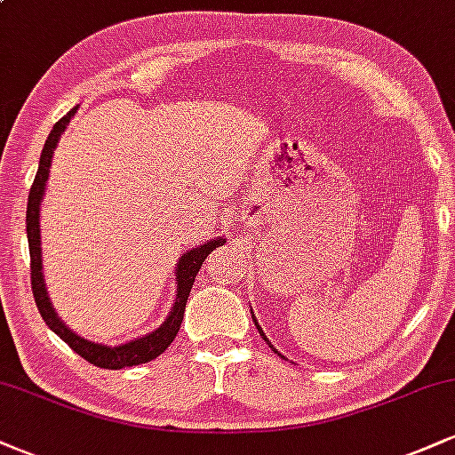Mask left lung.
<instances>
[{
    "label": "left lung",
    "instance_id": "obj_1",
    "mask_svg": "<svg viewBox=\"0 0 455 455\" xmlns=\"http://www.w3.org/2000/svg\"><path fill=\"white\" fill-rule=\"evenodd\" d=\"M252 318H254V315H252ZM254 323H257V318H254ZM257 329H259V333H260V336H263V338H265L263 329H260V327H259V323H257ZM265 342H267V344H269V347H271V342L267 340V338H265ZM271 348H274V347H271ZM274 351H275V348H274ZM275 353H278V351H275ZM278 355H280V353H278Z\"/></svg>",
    "mask_w": 455,
    "mask_h": 455
}]
</instances>
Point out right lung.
Here are the masks:
<instances>
[{"mask_svg":"<svg viewBox=\"0 0 455 455\" xmlns=\"http://www.w3.org/2000/svg\"><path fill=\"white\" fill-rule=\"evenodd\" d=\"M78 108V107H76ZM76 108L68 111L60 122L55 124L53 130H51L49 139H46L43 156H40L38 173H36L34 186L29 190V201H28V242H29V257H31V291H34L36 306H38L40 316L44 318V323L49 325L57 336L64 340L72 351L81 355L83 359L98 365V368L107 370H119L128 368V365H139L148 363L151 359H156L169 348V344L175 340L177 331H180L181 321H184L186 312V301L188 295H190L192 284H195V278L201 269V265L205 263L207 254L213 252L218 245L224 243V239H210L207 243L198 245V248L188 250L186 254H181L180 263L175 267V280H177V295L175 304L171 307L169 316L162 323L158 329L148 333V336L137 338V340L119 344V347H107V344L90 342L85 338L76 336L72 329H68L61 318L55 315V307L51 304L49 293H46L44 275H43V248H40V203H43L44 190H46V180H49V169L51 160H53L55 148L60 143V137L64 134L68 124H70L72 115L76 113Z\"/></svg>","mask_w":455,"mask_h":455,"instance_id":"obj_1","label":"right lung"}]
</instances>
